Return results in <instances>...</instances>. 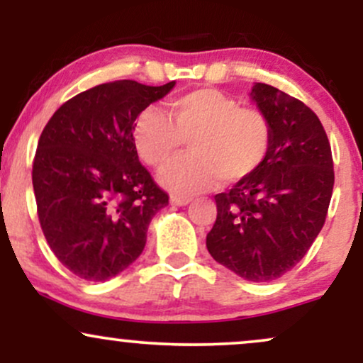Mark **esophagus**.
Returning <instances> with one entry per match:
<instances>
[{"label":"esophagus","instance_id":"1","mask_svg":"<svg viewBox=\"0 0 363 363\" xmlns=\"http://www.w3.org/2000/svg\"><path fill=\"white\" fill-rule=\"evenodd\" d=\"M189 201H191V198H187V196H179V194L170 196V203L176 206H186Z\"/></svg>","mask_w":363,"mask_h":363}]
</instances>
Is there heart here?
Wrapping results in <instances>:
<instances>
[{
  "mask_svg": "<svg viewBox=\"0 0 363 363\" xmlns=\"http://www.w3.org/2000/svg\"><path fill=\"white\" fill-rule=\"evenodd\" d=\"M169 116L148 107L135 124L140 157L162 169L189 140L191 155L160 172V182L177 194H194L223 182L249 177L264 164L273 145V126L259 109L242 107L213 89H199L167 102Z\"/></svg>",
  "mask_w": 363,
  "mask_h": 363,
  "instance_id": "b5f03b06",
  "label": "heart"
}]
</instances>
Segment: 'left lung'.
Listing matches in <instances>:
<instances>
[{
	"instance_id": "left-lung-1",
	"label": "left lung",
	"mask_w": 363,
	"mask_h": 363,
	"mask_svg": "<svg viewBox=\"0 0 363 363\" xmlns=\"http://www.w3.org/2000/svg\"><path fill=\"white\" fill-rule=\"evenodd\" d=\"M251 95L272 121V150L256 172L215 196L206 247L225 268L262 283L309 251L326 222L335 170L326 131L306 104L266 83Z\"/></svg>"
}]
</instances>
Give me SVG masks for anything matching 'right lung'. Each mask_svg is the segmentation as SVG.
Instances as JSON below:
<instances>
[{
    "mask_svg": "<svg viewBox=\"0 0 363 363\" xmlns=\"http://www.w3.org/2000/svg\"><path fill=\"white\" fill-rule=\"evenodd\" d=\"M174 85L102 83L45 124L32 165L37 215L54 256L82 280L106 281L138 259L150 222L169 205L138 160L133 131Z\"/></svg>",
    "mask_w": 363,
    "mask_h": 363,
    "instance_id": "1",
    "label": "right lung"
}]
</instances>
